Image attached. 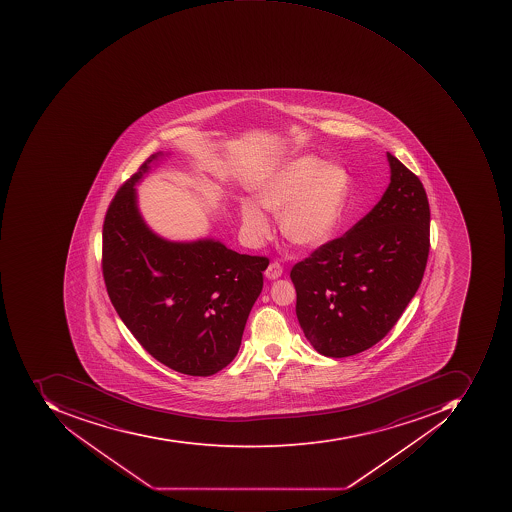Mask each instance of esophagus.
Segmentation results:
<instances>
[{
	"label": "esophagus",
	"instance_id": "1",
	"mask_svg": "<svg viewBox=\"0 0 512 512\" xmlns=\"http://www.w3.org/2000/svg\"><path fill=\"white\" fill-rule=\"evenodd\" d=\"M281 274H283V266L278 261L269 264L268 269L264 272L268 280H277V278L281 277Z\"/></svg>",
	"mask_w": 512,
	"mask_h": 512
}]
</instances>
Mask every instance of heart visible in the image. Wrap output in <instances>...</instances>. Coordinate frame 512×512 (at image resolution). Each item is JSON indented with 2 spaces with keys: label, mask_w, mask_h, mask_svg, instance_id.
Segmentation results:
<instances>
[{
  "label": "heart",
  "mask_w": 512,
  "mask_h": 512,
  "mask_svg": "<svg viewBox=\"0 0 512 512\" xmlns=\"http://www.w3.org/2000/svg\"><path fill=\"white\" fill-rule=\"evenodd\" d=\"M351 177L345 167L301 155L280 164L261 181L255 201L280 215L281 234L298 248H317L334 234L345 212ZM254 201L240 204L243 229L252 241L268 237L271 226Z\"/></svg>",
  "instance_id": "obj_1"
}]
</instances>
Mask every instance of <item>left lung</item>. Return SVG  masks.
<instances>
[{"mask_svg": "<svg viewBox=\"0 0 512 512\" xmlns=\"http://www.w3.org/2000/svg\"><path fill=\"white\" fill-rule=\"evenodd\" d=\"M391 183L343 237L295 264L298 323L315 351L351 357L385 337L425 274L429 212L425 188L388 152Z\"/></svg>", "mask_w": 512, "mask_h": 512, "instance_id": "left-lung-1", "label": "left lung"}]
</instances>
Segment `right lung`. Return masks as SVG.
<instances>
[{"instance_id":"right-lung-1","label":"right lung","mask_w":512,"mask_h":512,"mask_svg":"<svg viewBox=\"0 0 512 512\" xmlns=\"http://www.w3.org/2000/svg\"><path fill=\"white\" fill-rule=\"evenodd\" d=\"M163 152L118 189L103 224V277L127 329L167 368L208 377L234 360L269 260L214 238L171 241L138 209L135 184Z\"/></svg>"}]
</instances>
